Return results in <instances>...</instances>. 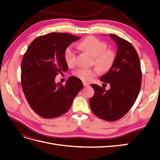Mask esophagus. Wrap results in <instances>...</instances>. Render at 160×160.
Returning <instances> with one entry per match:
<instances>
[{
    "label": "esophagus",
    "mask_w": 160,
    "mask_h": 160,
    "mask_svg": "<svg viewBox=\"0 0 160 160\" xmlns=\"http://www.w3.org/2000/svg\"><path fill=\"white\" fill-rule=\"evenodd\" d=\"M83 84L84 88H88V87H89V84L88 83H86V82H83Z\"/></svg>",
    "instance_id": "34e87169"
}]
</instances>
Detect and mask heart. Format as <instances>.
I'll return each mask as SVG.
<instances>
[{"mask_svg":"<svg viewBox=\"0 0 160 160\" xmlns=\"http://www.w3.org/2000/svg\"><path fill=\"white\" fill-rule=\"evenodd\" d=\"M81 50L93 57V64L101 72L108 71L112 66L115 53L111 49H108L107 43L98 38L89 36L79 43ZM64 58L69 67H74L77 61V52L72 47H68L64 52ZM98 72L96 68H79L73 75L84 82H89Z\"/></svg>","mask_w":160,"mask_h":160,"instance_id":"heart-1","label":"heart"}]
</instances>
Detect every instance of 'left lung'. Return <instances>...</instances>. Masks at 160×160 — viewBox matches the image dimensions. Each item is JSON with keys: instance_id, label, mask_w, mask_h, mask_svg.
<instances>
[{"instance_id": "obj_1", "label": "left lung", "mask_w": 160, "mask_h": 160, "mask_svg": "<svg viewBox=\"0 0 160 160\" xmlns=\"http://www.w3.org/2000/svg\"><path fill=\"white\" fill-rule=\"evenodd\" d=\"M109 36L117 43L118 52L109 71L100 80L109 83L111 88L105 90L104 87L92 84L95 93L89 105L98 118L115 122L123 117L135 103L141 88L142 72L134 47L113 34Z\"/></svg>"}]
</instances>
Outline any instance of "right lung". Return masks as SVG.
I'll return each instance as SVG.
<instances>
[{"mask_svg":"<svg viewBox=\"0 0 160 160\" xmlns=\"http://www.w3.org/2000/svg\"><path fill=\"white\" fill-rule=\"evenodd\" d=\"M81 37L65 32H51L36 38L28 46L21 63V86L32 110L45 119L55 118L69 111L83 88L82 81L70 77L65 85L55 83L58 74L68 70L65 49Z\"/></svg>","mask_w":160,"mask_h":160,"instance_id":"obj_1","label":"right lung"}]
</instances>
